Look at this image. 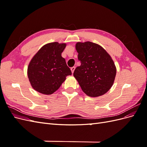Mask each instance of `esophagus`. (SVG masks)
<instances>
[{"label":"esophagus","instance_id":"1","mask_svg":"<svg viewBox=\"0 0 147 147\" xmlns=\"http://www.w3.org/2000/svg\"><path fill=\"white\" fill-rule=\"evenodd\" d=\"M75 69V67H72L70 68V70H71V71H72V74L74 73Z\"/></svg>","mask_w":147,"mask_h":147}]
</instances>
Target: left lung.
Returning <instances> with one entry per match:
<instances>
[{
	"label": "left lung",
	"instance_id": "obj_1",
	"mask_svg": "<svg viewBox=\"0 0 147 147\" xmlns=\"http://www.w3.org/2000/svg\"><path fill=\"white\" fill-rule=\"evenodd\" d=\"M75 48L81 65L74 70V77L87 96L104 95L112 86L116 76L112 58L105 49L91 42H77Z\"/></svg>",
	"mask_w": 147,
	"mask_h": 147
}]
</instances>
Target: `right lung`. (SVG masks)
Returning a JSON list of instances; mask_svg holds the SVG:
<instances>
[{
	"instance_id": "right-lung-1",
	"label": "right lung",
	"mask_w": 147,
	"mask_h": 147,
	"mask_svg": "<svg viewBox=\"0 0 147 147\" xmlns=\"http://www.w3.org/2000/svg\"><path fill=\"white\" fill-rule=\"evenodd\" d=\"M65 47L64 43H49L33 56L28 67V76L34 90L43 94H51L58 90L67 76L72 75L61 56Z\"/></svg>"
}]
</instances>
